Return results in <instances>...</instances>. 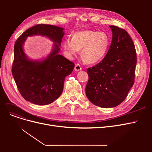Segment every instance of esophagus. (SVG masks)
<instances>
[{"mask_svg":"<svg viewBox=\"0 0 152 152\" xmlns=\"http://www.w3.org/2000/svg\"><path fill=\"white\" fill-rule=\"evenodd\" d=\"M74 70L76 71V72H79L80 70H82V67L81 66L79 65V64H76V65H75V67H74Z\"/></svg>","mask_w":152,"mask_h":152,"instance_id":"obj_1","label":"esophagus"}]
</instances>
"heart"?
Masks as SVG:
<instances>
[{
	"mask_svg": "<svg viewBox=\"0 0 152 152\" xmlns=\"http://www.w3.org/2000/svg\"><path fill=\"white\" fill-rule=\"evenodd\" d=\"M110 44L108 35L103 31L85 30L75 32L72 39L63 42V48L69 57L80 56L86 63L92 65L101 61L107 53Z\"/></svg>",
	"mask_w": 152,
	"mask_h": 152,
	"instance_id": "obj_1",
	"label": "heart"
}]
</instances>
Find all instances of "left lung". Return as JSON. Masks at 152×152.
<instances>
[{
	"label": "left lung",
	"instance_id": "8db88e82",
	"mask_svg": "<svg viewBox=\"0 0 152 152\" xmlns=\"http://www.w3.org/2000/svg\"><path fill=\"white\" fill-rule=\"evenodd\" d=\"M112 40L102 61L87 70L89 80L86 94L102 108H112L125 99L134 83L137 56L134 42L127 32L110 26Z\"/></svg>",
	"mask_w": 152,
	"mask_h": 152
}]
</instances>
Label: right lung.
Here are the masks:
<instances>
[{
    "mask_svg": "<svg viewBox=\"0 0 152 152\" xmlns=\"http://www.w3.org/2000/svg\"><path fill=\"white\" fill-rule=\"evenodd\" d=\"M63 28L51 25L38 24L26 30L14 47L12 74L23 98L35 104L46 105L61 94L65 77L72 72L75 64L59 54ZM45 36L55 42L52 52L42 61H32L26 57L22 45L27 36Z\"/></svg>",
    "mask_w": 152,
    "mask_h": 152,
    "instance_id": "right-lung-1",
    "label": "right lung"
}]
</instances>
